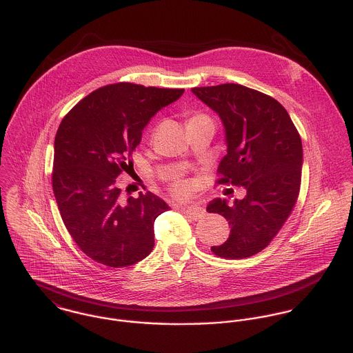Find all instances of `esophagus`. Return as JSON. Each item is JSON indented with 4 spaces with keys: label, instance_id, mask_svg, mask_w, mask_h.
<instances>
[{
    "label": "esophagus",
    "instance_id": "1",
    "mask_svg": "<svg viewBox=\"0 0 353 353\" xmlns=\"http://www.w3.org/2000/svg\"><path fill=\"white\" fill-rule=\"evenodd\" d=\"M181 211H182L186 216H189L190 219H193V221H199V219L204 218V215H205L204 210L200 208V207H181Z\"/></svg>",
    "mask_w": 353,
    "mask_h": 353
}]
</instances>
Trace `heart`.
<instances>
[{
	"label": "heart",
	"mask_w": 353,
	"mask_h": 353,
	"mask_svg": "<svg viewBox=\"0 0 353 353\" xmlns=\"http://www.w3.org/2000/svg\"><path fill=\"white\" fill-rule=\"evenodd\" d=\"M200 120H211V119L208 118L207 115H204V114H194V115H192L190 119H189V123H190V121H200ZM189 189H190V188H189V183L185 182V181H178V182H175L174 186H172L174 194H175V196H179V197L186 196V194L189 193Z\"/></svg>",
	"instance_id": "1"
}]
</instances>
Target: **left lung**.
Here are the masks:
<instances>
[{
  "label": "left lung",
  "mask_w": 353,
  "mask_h": 353,
  "mask_svg": "<svg viewBox=\"0 0 353 353\" xmlns=\"http://www.w3.org/2000/svg\"><path fill=\"white\" fill-rule=\"evenodd\" d=\"M192 92L223 121L228 154L218 185L243 186L232 207L216 199L207 211L226 218L230 235L211 250L245 259L263 250L292 214L301 185L303 145L286 110L272 97L236 83L193 88Z\"/></svg>",
  "instance_id": "left-lung-1"
}]
</instances>
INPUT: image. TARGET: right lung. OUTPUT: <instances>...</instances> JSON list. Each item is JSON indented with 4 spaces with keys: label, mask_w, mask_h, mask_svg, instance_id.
Returning a JSON list of instances; mask_svg holds the SVG:
<instances>
[{
    "label": "right lung",
    "mask_w": 353,
    "mask_h": 353,
    "mask_svg": "<svg viewBox=\"0 0 353 353\" xmlns=\"http://www.w3.org/2000/svg\"><path fill=\"white\" fill-rule=\"evenodd\" d=\"M183 89L119 82L81 100L54 138L52 185L61 219L79 249L97 263L127 267L154 245V221L170 207L156 194L120 197L119 175L134 171L142 130Z\"/></svg>",
    "instance_id": "right-lung-1"
}]
</instances>
